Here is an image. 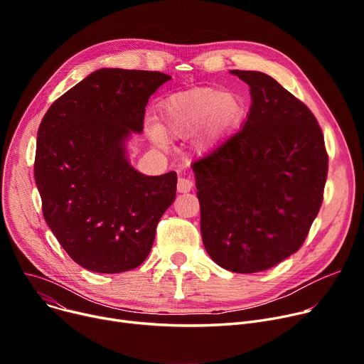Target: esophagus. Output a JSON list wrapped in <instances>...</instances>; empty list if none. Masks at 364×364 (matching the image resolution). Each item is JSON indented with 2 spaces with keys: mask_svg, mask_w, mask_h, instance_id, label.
<instances>
[{
  "mask_svg": "<svg viewBox=\"0 0 364 364\" xmlns=\"http://www.w3.org/2000/svg\"><path fill=\"white\" fill-rule=\"evenodd\" d=\"M192 187H193V181L192 180H188V178H178V181H177V192L178 193H187V192H190V190H192Z\"/></svg>",
  "mask_w": 364,
  "mask_h": 364,
  "instance_id": "obj_1",
  "label": "esophagus"
}]
</instances>
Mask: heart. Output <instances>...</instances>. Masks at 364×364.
Instances as JSON below:
<instances>
[{"label": "heart", "mask_w": 364, "mask_h": 364, "mask_svg": "<svg viewBox=\"0 0 364 364\" xmlns=\"http://www.w3.org/2000/svg\"><path fill=\"white\" fill-rule=\"evenodd\" d=\"M239 105L235 97L220 88H193L176 92L159 106L161 129L151 128L153 137L162 140V134L184 137L202 127L208 119L213 129H221L236 118Z\"/></svg>", "instance_id": "obj_1"}]
</instances>
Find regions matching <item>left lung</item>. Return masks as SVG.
I'll return each mask as SVG.
<instances>
[{
    "label": "left lung",
    "mask_w": 364,
    "mask_h": 364,
    "mask_svg": "<svg viewBox=\"0 0 364 364\" xmlns=\"http://www.w3.org/2000/svg\"><path fill=\"white\" fill-rule=\"evenodd\" d=\"M250 85L242 129L192 168L205 250L233 273H258L302 246L323 202L328 153L311 110L272 76L230 70Z\"/></svg>",
    "instance_id": "8db88e82"
}]
</instances>
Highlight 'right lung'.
Masks as SVG:
<instances>
[{"label":"right lung","mask_w":364,"mask_h":364,"mask_svg":"<svg viewBox=\"0 0 364 364\" xmlns=\"http://www.w3.org/2000/svg\"><path fill=\"white\" fill-rule=\"evenodd\" d=\"M169 80L162 72L99 69L57 99L38 128L33 176L44 220L90 272L139 267L176 199L174 171L144 176L127 156L150 95Z\"/></svg>","instance_id":"obj_1"}]
</instances>
